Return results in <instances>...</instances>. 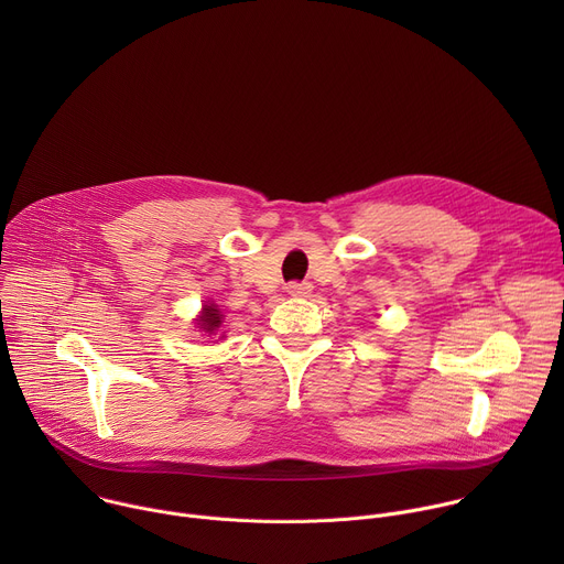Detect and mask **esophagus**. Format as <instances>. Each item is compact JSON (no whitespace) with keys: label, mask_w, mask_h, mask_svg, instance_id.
<instances>
[{"label":"esophagus","mask_w":564,"mask_h":564,"mask_svg":"<svg viewBox=\"0 0 564 564\" xmlns=\"http://www.w3.org/2000/svg\"><path fill=\"white\" fill-rule=\"evenodd\" d=\"M312 292V283H290L288 294L290 296H307Z\"/></svg>","instance_id":"esophagus-1"}]
</instances>
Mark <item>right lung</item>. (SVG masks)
Listing matches in <instances>:
<instances>
[{
  "mask_svg": "<svg viewBox=\"0 0 564 564\" xmlns=\"http://www.w3.org/2000/svg\"><path fill=\"white\" fill-rule=\"evenodd\" d=\"M196 326L205 335H216V330L223 326V312L218 310L216 303H205L200 316L196 318Z\"/></svg>",
  "mask_w": 564,
  "mask_h": 564,
  "instance_id": "right-lung-1",
  "label": "right lung"
}]
</instances>
